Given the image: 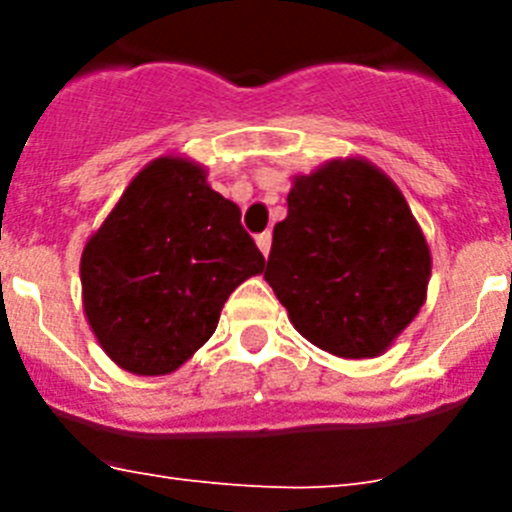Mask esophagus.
I'll return each instance as SVG.
<instances>
[{
	"label": "esophagus",
	"mask_w": 512,
	"mask_h": 512,
	"mask_svg": "<svg viewBox=\"0 0 512 512\" xmlns=\"http://www.w3.org/2000/svg\"><path fill=\"white\" fill-rule=\"evenodd\" d=\"M256 246H259V251L264 253V256H269V251H271V233H269V230H266V233H261V235H256Z\"/></svg>",
	"instance_id": "1"
}]
</instances>
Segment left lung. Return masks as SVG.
Instances as JSON below:
<instances>
[{"instance_id":"1","label":"left lung","mask_w":512,"mask_h":512,"mask_svg":"<svg viewBox=\"0 0 512 512\" xmlns=\"http://www.w3.org/2000/svg\"><path fill=\"white\" fill-rule=\"evenodd\" d=\"M431 264L400 187L372 161L346 156L292 176L264 279L312 346L374 359L418 318Z\"/></svg>"}]
</instances>
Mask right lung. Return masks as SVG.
Instances as JSON below:
<instances>
[{"label":"right lung","instance_id":"right-lung-1","mask_svg":"<svg viewBox=\"0 0 512 512\" xmlns=\"http://www.w3.org/2000/svg\"><path fill=\"white\" fill-rule=\"evenodd\" d=\"M266 266L241 210L187 156L153 158L81 251V302L102 351L138 377L176 372Z\"/></svg>","mask_w":512,"mask_h":512}]
</instances>
